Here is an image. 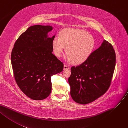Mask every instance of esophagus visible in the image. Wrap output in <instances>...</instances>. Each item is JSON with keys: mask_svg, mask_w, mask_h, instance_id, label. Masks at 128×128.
I'll list each match as a JSON object with an SVG mask.
<instances>
[{"mask_svg": "<svg viewBox=\"0 0 128 128\" xmlns=\"http://www.w3.org/2000/svg\"><path fill=\"white\" fill-rule=\"evenodd\" d=\"M70 67L68 66H67L66 65H64V70H67L70 69Z\"/></svg>", "mask_w": 128, "mask_h": 128, "instance_id": "esophagus-1", "label": "esophagus"}]
</instances>
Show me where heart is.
Returning <instances> with one entry per match:
<instances>
[{
  "mask_svg": "<svg viewBox=\"0 0 128 128\" xmlns=\"http://www.w3.org/2000/svg\"><path fill=\"white\" fill-rule=\"evenodd\" d=\"M52 45L54 54L60 58L65 49V59L74 65L86 61L95 47L93 37L86 31L67 28L61 30L58 37L53 38Z\"/></svg>",
  "mask_w": 128,
  "mask_h": 128,
  "instance_id": "obj_1",
  "label": "heart"
}]
</instances>
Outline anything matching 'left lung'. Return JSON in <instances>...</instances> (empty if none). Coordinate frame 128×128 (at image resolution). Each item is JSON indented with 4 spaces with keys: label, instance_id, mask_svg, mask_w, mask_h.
Returning a JSON list of instances; mask_svg holds the SVG:
<instances>
[{
    "label": "left lung",
    "instance_id": "left-lung-1",
    "mask_svg": "<svg viewBox=\"0 0 128 128\" xmlns=\"http://www.w3.org/2000/svg\"><path fill=\"white\" fill-rule=\"evenodd\" d=\"M115 63L112 45L104 40L86 61L72 67L68 83L71 97L76 102L88 104L104 94L110 86Z\"/></svg>",
    "mask_w": 128,
    "mask_h": 128
}]
</instances>
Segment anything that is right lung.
I'll return each instance as SVG.
<instances>
[{
  "label": "right lung",
  "instance_id": "obj_1",
  "mask_svg": "<svg viewBox=\"0 0 128 128\" xmlns=\"http://www.w3.org/2000/svg\"><path fill=\"white\" fill-rule=\"evenodd\" d=\"M52 26L29 27L16 40L11 64L16 83L24 94L34 100L46 98L52 92L51 76L62 72L63 63L52 53L54 34Z\"/></svg>",
  "mask_w": 128,
  "mask_h": 128
}]
</instances>
